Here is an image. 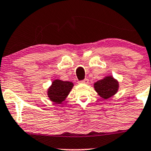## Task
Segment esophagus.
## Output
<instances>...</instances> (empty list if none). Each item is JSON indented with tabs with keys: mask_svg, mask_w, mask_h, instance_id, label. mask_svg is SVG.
<instances>
[{
	"mask_svg": "<svg viewBox=\"0 0 151 151\" xmlns=\"http://www.w3.org/2000/svg\"><path fill=\"white\" fill-rule=\"evenodd\" d=\"M89 82V79H84L82 81H79V84H87Z\"/></svg>",
	"mask_w": 151,
	"mask_h": 151,
	"instance_id": "1",
	"label": "esophagus"
}]
</instances>
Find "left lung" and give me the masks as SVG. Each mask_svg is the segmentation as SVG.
<instances>
[{
	"label": "left lung",
	"instance_id": "obj_1",
	"mask_svg": "<svg viewBox=\"0 0 151 151\" xmlns=\"http://www.w3.org/2000/svg\"><path fill=\"white\" fill-rule=\"evenodd\" d=\"M118 85V82L114 79L113 77L109 76L95 82L94 87L101 97L108 99L117 92Z\"/></svg>",
	"mask_w": 151,
	"mask_h": 151
}]
</instances>
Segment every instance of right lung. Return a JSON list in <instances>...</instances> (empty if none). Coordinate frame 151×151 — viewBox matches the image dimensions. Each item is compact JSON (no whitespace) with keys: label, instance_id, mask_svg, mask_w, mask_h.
<instances>
[{"label":"right lung","instance_id":"obj_1","mask_svg":"<svg viewBox=\"0 0 151 151\" xmlns=\"http://www.w3.org/2000/svg\"><path fill=\"white\" fill-rule=\"evenodd\" d=\"M72 82L57 79L52 82L48 90L49 99L56 104H60L66 99L73 87Z\"/></svg>","mask_w":151,"mask_h":151}]
</instances>
